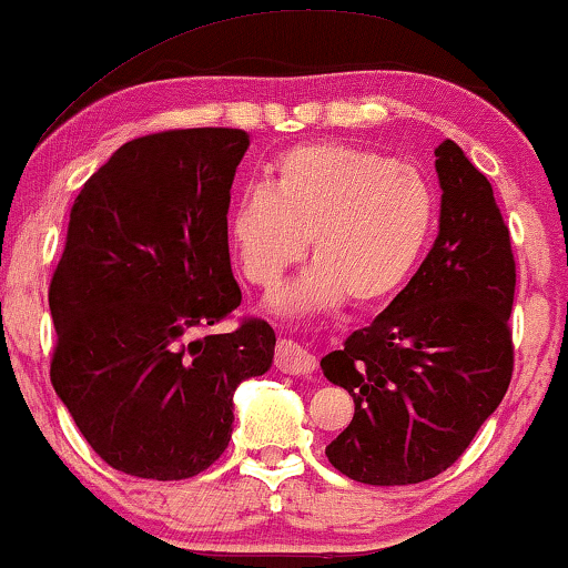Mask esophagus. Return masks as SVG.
Masks as SVG:
<instances>
[{
  "instance_id": "esophagus-1",
  "label": "esophagus",
  "mask_w": 568,
  "mask_h": 568,
  "mask_svg": "<svg viewBox=\"0 0 568 568\" xmlns=\"http://www.w3.org/2000/svg\"><path fill=\"white\" fill-rule=\"evenodd\" d=\"M274 364L284 372V375H310V372H315V367H317L315 356L292 338L278 341Z\"/></svg>"
}]
</instances>
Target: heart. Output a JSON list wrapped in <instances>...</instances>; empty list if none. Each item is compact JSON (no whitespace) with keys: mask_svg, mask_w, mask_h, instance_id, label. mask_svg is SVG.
I'll return each instance as SVG.
<instances>
[{"mask_svg":"<svg viewBox=\"0 0 568 568\" xmlns=\"http://www.w3.org/2000/svg\"><path fill=\"white\" fill-rule=\"evenodd\" d=\"M437 191L406 162L341 142L300 144L276 160L268 185H251L230 209V243L247 282L271 290L313 237L317 261L274 294L278 313L328 310L348 297H393L429 245Z\"/></svg>","mask_w":568,"mask_h":568,"instance_id":"1","label":"heart"}]
</instances>
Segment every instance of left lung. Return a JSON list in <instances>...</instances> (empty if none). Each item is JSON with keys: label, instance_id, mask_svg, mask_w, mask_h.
Returning <instances> with one entry per match:
<instances>
[{"label": "left lung", "instance_id": "1", "mask_svg": "<svg viewBox=\"0 0 568 568\" xmlns=\"http://www.w3.org/2000/svg\"><path fill=\"white\" fill-rule=\"evenodd\" d=\"M439 235L406 290L344 348L323 356L354 418L325 447L331 465L372 486L447 470L494 414L515 372V253L491 183L455 142L434 150Z\"/></svg>", "mask_w": 568, "mask_h": 568}]
</instances>
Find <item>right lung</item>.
I'll return each mask as SVG.
<instances>
[{"label": "right lung", "instance_id": "add662e5", "mask_svg": "<svg viewBox=\"0 0 568 568\" xmlns=\"http://www.w3.org/2000/svg\"><path fill=\"white\" fill-rule=\"evenodd\" d=\"M251 139L170 129L131 139L82 185L51 276L53 390L88 445L136 478L199 476L230 445L232 395L271 367L261 317L230 321L227 209Z\"/></svg>", "mask_w": 568, "mask_h": 568}]
</instances>
